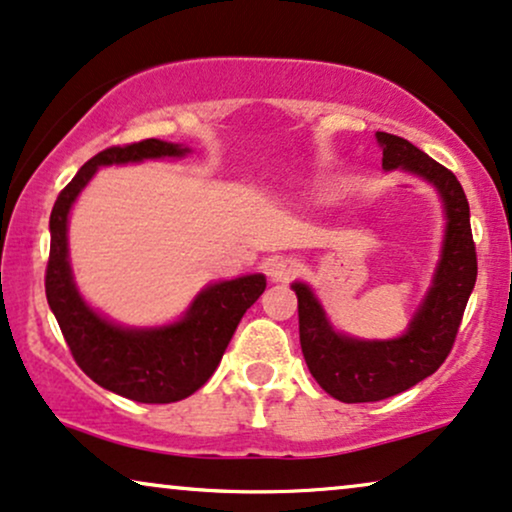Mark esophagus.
Here are the masks:
<instances>
[{
	"instance_id": "1",
	"label": "esophagus",
	"mask_w": 512,
	"mask_h": 512,
	"mask_svg": "<svg viewBox=\"0 0 512 512\" xmlns=\"http://www.w3.org/2000/svg\"><path fill=\"white\" fill-rule=\"evenodd\" d=\"M298 268H301V265H298L296 258H277V261L270 265V277L275 282H289L298 272Z\"/></svg>"
}]
</instances>
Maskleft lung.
<instances>
[{
    "label": "left lung",
    "mask_w": 512,
    "mask_h": 512,
    "mask_svg": "<svg viewBox=\"0 0 512 512\" xmlns=\"http://www.w3.org/2000/svg\"><path fill=\"white\" fill-rule=\"evenodd\" d=\"M376 138L383 148V169L409 171L435 185L444 202L447 230L433 287L407 331L393 341H360L338 334L308 284H291L298 296L305 364L331 397L348 404L386 400L435 374L451 353L477 280L470 207L459 178L400 136L378 131Z\"/></svg>",
    "instance_id": "1"
}]
</instances>
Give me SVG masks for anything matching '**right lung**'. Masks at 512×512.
Listing matches in <instances>:
<instances>
[{
    "mask_svg": "<svg viewBox=\"0 0 512 512\" xmlns=\"http://www.w3.org/2000/svg\"><path fill=\"white\" fill-rule=\"evenodd\" d=\"M188 148L148 138L112 145L91 157L53 204L46 263V301L56 315L72 357L91 381L143 404H169L190 397L214 374L242 315L265 291L263 275L209 284L181 320L157 329H126L91 310L79 296L68 261V214L98 167L183 157Z\"/></svg>",
    "mask_w": 512,
    "mask_h": 512,
    "instance_id": "1",
    "label": "right lung"
}]
</instances>
